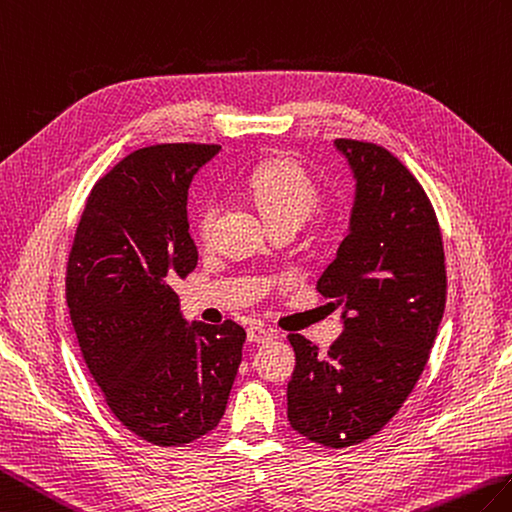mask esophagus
<instances>
[{
    "instance_id": "34e87169",
    "label": "esophagus",
    "mask_w": 512,
    "mask_h": 512,
    "mask_svg": "<svg viewBox=\"0 0 512 512\" xmlns=\"http://www.w3.org/2000/svg\"><path fill=\"white\" fill-rule=\"evenodd\" d=\"M247 339H249V342H254V344H265V342H271V339H274V333H271L269 328H265V326L252 324L247 328Z\"/></svg>"
}]
</instances>
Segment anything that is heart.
<instances>
[{"instance_id":"1","label":"heart","mask_w":512,"mask_h":512,"mask_svg":"<svg viewBox=\"0 0 512 512\" xmlns=\"http://www.w3.org/2000/svg\"><path fill=\"white\" fill-rule=\"evenodd\" d=\"M243 188L254 199L269 225L291 223L300 227L320 208L322 192L313 175L295 157L278 155L260 162L243 181ZM219 217V199L206 197L195 208V232L201 241H210Z\"/></svg>"}]
</instances>
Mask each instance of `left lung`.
<instances>
[{
	"mask_svg": "<svg viewBox=\"0 0 512 512\" xmlns=\"http://www.w3.org/2000/svg\"><path fill=\"white\" fill-rule=\"evenodd\" d=\"M335 144L355 170L357 197L315 289L344 306V333L326 355L287 335V416L306 440L344 449L381 431L412 394L445 313L447 269L436 210L407 166L374 142Z\"/></svg>",
	"mask_w": 512,
	"mask_h": 512,
	"instance_id": "left-lung-1",
	"label": "left lung"
}]
</instances>
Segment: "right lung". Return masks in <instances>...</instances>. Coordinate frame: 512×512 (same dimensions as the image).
<instances>
[{"instance_id": "1", "label": "right lung", "mask_w": 512, "mask_h": 512, "mask_svg": "<svg viewBox=\"0 0 512 512\" xmlns=\"http://www.w3.org/2000/svg\"><path fill=\"white\" fill-rule=\"evenodd\" d=\"M219 149L173 142L129 153L89 192L67 256L65 298L89 374L113 416L157 447L219 425L243 357V326H188L170 287L197 267L188 186Z\"/></svg>"}]
</instances>
